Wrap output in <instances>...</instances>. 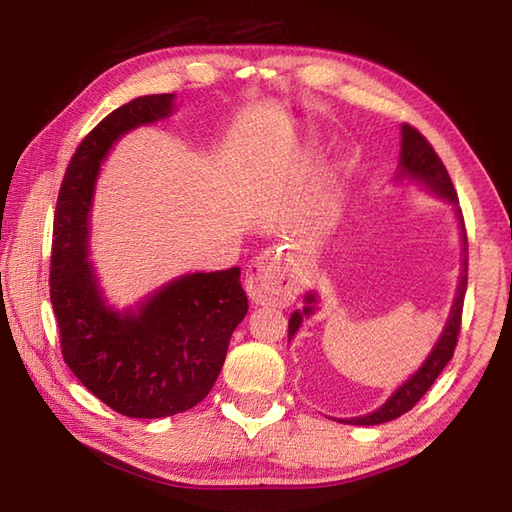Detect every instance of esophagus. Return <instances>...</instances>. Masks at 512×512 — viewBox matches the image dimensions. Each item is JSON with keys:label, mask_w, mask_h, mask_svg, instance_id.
Returning a JSON list of instances; mask_svg holds the SVG:
<instances>
[{"label": "esophagus", "mask_w": 512, "mask_h": 512, "mask_svg": "<svg viewBox=\"0 0 512 512\" xmlns=\"http://www.w3.org/2000/svg\"><path fill=\"white\" fill-rule=\"evenodd\" d=\"M244 286L248 297L255 303H262V306L273 303V306L279 308L290 306L299 292L297 281L292 279L275 250H264L262 255H257L248 264Z\"/></svg>", "instance_id": "1"}]
</instances>
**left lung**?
<instances>
[{
	"mask_svg": "<svg viewBox=\"0 0 512 512\" xmlns=\"http://www.w3.org/2000/svg\"><path fill=\"white\" fill-rule=\"evenodd\" d=\"M402 143H400V173L398 178H411L420 182L422 187H427L429 191L438 193L440 198L449 200L455 206V213H458V220H460V235H462V275H460V284H458V297H455L453 306H451V314H449V321L444 325V332L440 334V339L433 347L431 354L427 356V361L422 363V367L418 369L416 374H413L409 380H405L394 394L389 396V400L385 405H380L376 411L367 413V416L361 418H347L341 420L345 424H383L389 420H396L400 418L402 413H407L416 402L427 394L429 387L436 383V378L440 376V372L447 363L453 358L455 352V345H458V336H460V328H462V306H464V292H466V270H469V259H466V228H464V220H462V211L458 209V193L453 189V182L449 178V171L447 167L442 165L440 156L433 151L431 143L427 138H424L416 127L411 125H402ZM306 303L308 306L303 308L301 312H292V317L288 321V339L297 334L299 325L303 321V317H310L314 306L312 303H317V295L314 292H308L306 295Z\"/></svg>",
	"mask_w": 512,
	"mask_h": 512,
	"instance_id": "left-lung-1",
	"label": "left lung"
}]
</instances>
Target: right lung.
<instances>
[{"label":"right lung","mask_w":512,"mask_h":512,"mask_svg":"<svg viewBox=\"0 0 512 512\" xmlns=\"http://www.w3.org/2000/svg\"><path fill=\"white\" fill-rule=\"evenodd\" d=\"M171 112L173 94H151L105 116L76 147L54 211L50 301L63 361L127 418L176 416L209 396L248 310L235 266L178 277L138 310L118 312L105 303L88 262L92 195L107 151L134 127Z\"/></svg>","instance_id":"add662e5"}]
</instances>
